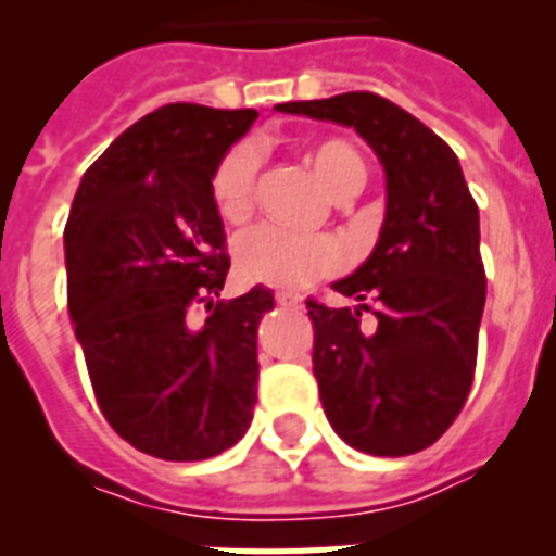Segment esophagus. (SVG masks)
<instances>
[{
	"mask_svg": "<svg viewBox=\"0 0 556 556\" xmlns=\"http://www.w3.org/2000/svg\"><path fill=\"white\" fill-rule=\"evenodd\" d=\"M274 300H277L282 308H300V305H303V296L291 294V291H277V294H274Z\"/></svg>",
	"mask_w": 556,
	"mask_h": 556,
	"instance_id": "1",
	"label": "esophagus"
}]
</instances>
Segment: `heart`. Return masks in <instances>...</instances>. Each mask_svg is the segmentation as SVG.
<instances>
[{
	"instance_id": "obj_1",
	"label": "heart",
	"mask_w": 556,
	"mask_h": 556,
	"mask_svg": "<svg viewBox=\"0 0 556 556\" xmlns=\"http://www.w3.org/2000/svg\"><path fill=\"white\" fill-rule=\"evenodd\" d=\"M305 161L320 176L334 199L355 195L366 181L361 152L343 138H320L305 147ZM260 181V155L251 143H236L210 173V199L225 222H242L253 210ZM239 270L251 282L300 291L314 279L329 277L343 265V251L331 236L291 233L282 227L260 225L248 230L236 248Z\"/></svg>"
}]
</instances>
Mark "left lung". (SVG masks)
Segmentation results:
<instances>
[{"mask_svg": "<svg viewBox=\"0 0 556 556\" xmlns=\"http://www.w3.org/2000/svg\"><path fill=\"white\" fill-rule=\"evenodd\" d=\"M279 112L355 126L387 169V218L369 260L308 296L314 378L340 439L369 456H409L447 432L467 401L484 312L479 207L456 152L406 109L371 91L279 103ZM369 311L376 320L363 323Z\"/></svg>", "mask_w": 556, "mask_h": 556, "instance_id": "obj_1", "label": "left lung"}]
</instances>
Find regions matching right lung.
I'll return each instance as SVG.
<instances>
[{"label": "right lung", "mask_w": 556, "mask_h": 556, "mask_svg": "<svg viewBox=\"0 0 556 556\" xmlns=\"http://www.w3.org/2000/svg\"><path fill=\"white\" fill-rule=\"evenodd\" d=\"M256 109L167 103L83 176L65 222L68 312L112 430L167 462L233 447L256 404L268 288L218 300L230 256L210 199L216 161ZM192 304L208 317L192 321Z\"/></svg>", "instance_id": "add662e5"}]
</instances>
